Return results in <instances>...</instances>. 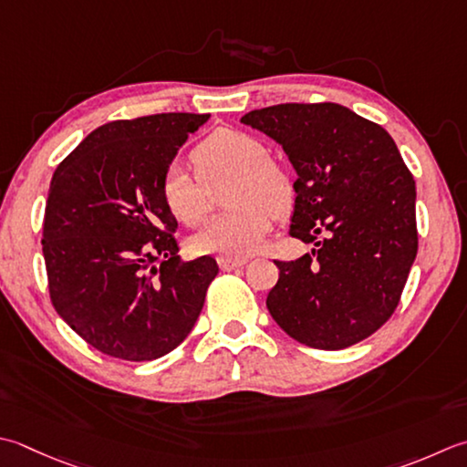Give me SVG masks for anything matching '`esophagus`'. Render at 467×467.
Wrapping results in <instances>:
<instances>
[{
  "label": "esophagus",
  "mask_w": 467,
  "mask_h": 467,
  "mask_svg": "<svg viewBox=\"0 0 467 467\" xmlns=\"http://www.w3.org/2000/svg\"><path fill=\"white\" fill-rule=\"evenodd\" d=\"M246 263H249L246 257H218V265H221L223 271H233L236 267H243Z\"/></svg>",
  "instance_id": "obj_1"
}]
</instances>
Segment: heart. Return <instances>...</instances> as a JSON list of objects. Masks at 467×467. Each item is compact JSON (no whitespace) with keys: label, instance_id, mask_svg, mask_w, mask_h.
<instances>
[{"label":"heart","instance_id":"obj_1","mask_svg":"<svg viewBox=\"0 0 467 467\" xmlns=\"http://www.w3.org/2000/svg\"><path fill=\"white\" fill-rule=\"evenodd\" d=\"M263 143L234 130H218L198 143L192 163L200 181L180 163L161 178V198L180 223L196 226L208 213V190L233 173L226 190L231 208L216 214L192 236L198 254L246 257L259 249L273 224V213L285 214L294 204V186L277 163L265 160Z\"/></svg>","mask_w":467,"mask_h":467}]
</instances>
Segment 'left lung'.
I'll return each mask as SVG.
<instances>
[{"label": "left lung", "instance_id": "left-lung-1", "mask_svg": "<svg viewBox=\"0 0 467 467\" xmlns=\"http://www.w3.org/2000/svg\"><path fill=\"white\" fill-rule=\"evenodd\" d=\"M241 123L279 143L294 166L289 234L314 243L275 261L267 309L294 340L342 350L395 312L417 257L415 180L380 125L336 103H285Z\"/></svg>", "mask_w": 467, "mask_h": 467}]
</instances>
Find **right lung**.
I'll list each match as a JSON object with an SVG mask.
<instances>
[{
  "label": "right lung",
  "mask_w": 467,
  "mask_h": 467,
  "mask_svg": "<svg viewBox=\"0 0 467 467\" xmlns=\"http://www.w3.org/2000/svg\"><path fill=\"white\" fill-rule=\"evenodd\" d=\"M208 117L160 113L100 125L54 171L42 239L50 299L103 354L160 358L202 312L218 265L178 254L161 178Z\"/></svg>",
  "instance_id": "add662e5"
}]
</instances>
